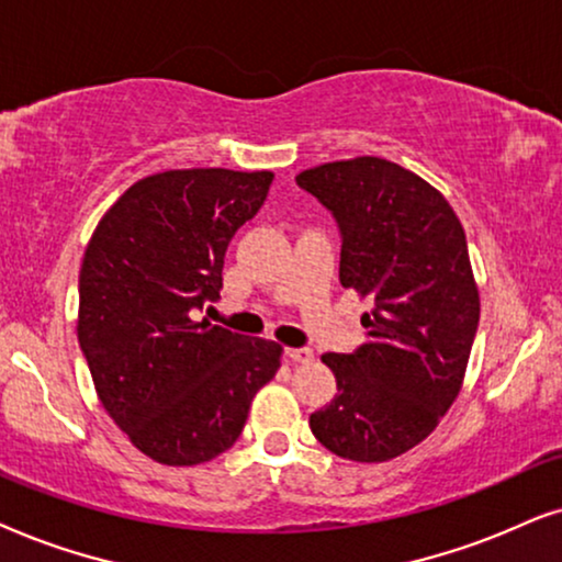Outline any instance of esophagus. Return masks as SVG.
Listing matches in <instances>:
<instances>
[{"instance_id":"1","label":"esophagus","mask_w":562,"mask_h":562,"mask_svg":"<svg viewBox=\"0 0 562 562\" xmlns=\"http://www.w3.org/2000/svg\"><path fill=\"white\" fill-rule=\"evenodd\" d=\"M288 357L293 359V362H301V364H305V362H311V359H313V349H308V347L288 349Z\"/></svg>"}]
</instances>
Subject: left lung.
<instances>
[{"instance_id": "obj_1", "label": "left lung", "mask_w": 562, "mask_h": 562, "mask_svg": "<svg viewBox=\"0 0 562 562\" xmlns=\"http://www.w3.org/2000/svg\"><path fill=\"white\" fill-rule=\"evenodd\" d=\"M295 179L339 223L341 285L372 303L362 347L321 357L336 395L311 431L344 460L387 462L437 429L465 380L481 318L465 231L437 187L380 156Z\"/></svg>"}]
</instances>
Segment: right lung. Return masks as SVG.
I'll list each match as a JSON object with an SVG mask.
<instances>
[{
    "label": "right lung",
    "mask_w": 562,
    "mask_h": 562,
    "mask_svg": "<svg viewBox=\"0 0 562 562\" xmlns=\"http://www.w3.org/2000/svg\"><path fill=\"white\" fill-rule=\"evenodd\" d=\"M272 171L169 169L131 184L89 238L79 347L97 398L161 465L218 458L241 434L282 347L198 321L218 301L231 238L267 200Z\"/></svg>",
    "instance_id": "right-lung-1"
}]
</instances>
